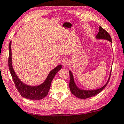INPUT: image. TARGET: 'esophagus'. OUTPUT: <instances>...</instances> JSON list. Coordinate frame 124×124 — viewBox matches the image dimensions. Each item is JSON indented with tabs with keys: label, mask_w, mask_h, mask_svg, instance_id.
I'll list each match as a JSON object with an SVG mask.
<instances>
[{
	"label": "esophagus",
	"mask_w": 124,
	"mask_h": 124,
	"mask_svg": "<svg viewBox=\"0 0 124 124\" xmlns=\"http://www.w3.org/2000/svg\"><path fill=\"white\" fill-rule=\"evenodd\" d=\"M63 66L64 67H68V66H70V61L68 60H64V61H63Z\"/></svg>",
	"instance_id": "1"
}]
</instances>
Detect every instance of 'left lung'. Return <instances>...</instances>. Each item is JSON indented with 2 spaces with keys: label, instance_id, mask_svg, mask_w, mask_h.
<instances>
[{
  "label": "left lung",
  "instance_id": "left-lung-1",
  "mask_svg": "<svg viewBox=\"0 0 124 124\" xmlns=\"http://www.w3.org/2000/svg\"><path fill=\"white\" fill-rule=\"evenodd\" d=\"M96 38L97 39H106L109 40V41L112 43V39L111 38L110 35L108 34V33L104 29H103L101 26L99 27V32L98 33V34L96 36ZM70 73V84L69 86L70 90H71V93L73 94V95H75V96L77 97L80 98V99H87V98H89L94 96L97 95L98 93H99L100 92H101L104 88L106 87L107 85L108 84V81L110 80V76L111 73V71L109 76V78H108V81H107L106 84L104 86L100 88L97 90H81L76 85L75 81H74L73 76L72 75V73L71 72V71H69Z\"/></svg>",
  "mask_w": 124,
  "mask_h": 124
}]
</instances>
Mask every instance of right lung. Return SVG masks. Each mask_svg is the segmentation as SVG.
<instances>
[{
  "label": "right lung",
  "mask_w": 124,
  "mask_h": 124,
  "mask_svg": "<svg viewBox=\"0 0 124 124\" xmlns=\"http://www.w3.org/2000/svg\"><path fill=\"white\" fill-rule=\"evenodd\" d=\"M11 42L9 45V58L8 66L12 78L16 85V89L22 97L27 99L39 100L43 99L47 95L51 87L52 81L53 80L56 74L61 69L62 66L58 65L53 69L49 72L47 78L43 84L37 86H31L25 85L19 80L13 70L12 63V50H11Z\"/></svg>",
  "instance_id": "add662e5"
}]
</instances>
